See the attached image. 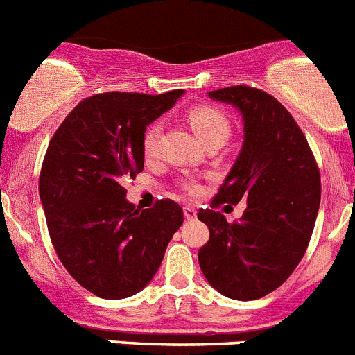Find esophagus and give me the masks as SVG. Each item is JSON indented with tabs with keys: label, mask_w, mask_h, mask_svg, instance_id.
Returning <instances> with one entry per match:
<instances>
[{
	"label": "esophagus",
	"mask_w": 355,
	"mask_h": 355,
	"mask_svg": "<svg viewBox=\"0 0 355 355\" xmlns=\"http://www.w3.org/2000/svg\"><path fill=\"white\" fill-rule=\"evenodd\" d=\"M183 211H184V218H187V220H193V218H197V209L192 208V206H184Z\"/></svg>",
	"instance_id": "1"
}]
</instances>
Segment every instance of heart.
<instances>
[{"label": "heart", "instance_id": "heart-1", "mask_svg": "<svg viewBox=\"0 0 355 355\" xmlns=\"http://www.w3.org/2000/svg\"><path fill=\"white\" fill-rule=\"evenodd\" d=\"M188 122L192 130L196 131V135L199 137L202 142L213 139V137H224L227 139L229 135V121L224 115V112L215 106L209 105H199L193 106L190 112H188ZM159 140V126L158 124H150L146 130L142 137V147L146 155H153L156 150ZM184 190L190 193L197 192V184L187 183L184 184Z\"/></svg>", "mask_w": 355, "mask_h": 355}]
</instances>
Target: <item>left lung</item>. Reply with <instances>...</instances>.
<instances>
[{
	"mask_svg": "<svg viewBox=\"0 0 355 355\" xmlns=\"http://www.w3.org/2000/svg\"><path fill=\"white\" fill-rule=\"evenodd\" d=\"M209 97L243 115V147L211 200L197 216L209 229L200 270L229 299L256 300L277 290L306 254L322 183L315 155L291 114L265 90L234 85ZM248 200L240 221L216 207Z\"/></svg>",
	"mask_w": 355,
	"mask_h": 355,
	"instance_id": "left-lung-1",
	"label": "left lung"
}]
</instances>
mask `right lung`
I'll use <instances>...</instances> for the list:
<instances>
[{
    "instance_id": "obj_1",
    "label": "right lung",
    "mask_w": 355,
    "mask_h": 355,
    "mask_svg": "<svg viewBox=\"0 0 355 355\" xmlns=\"http://www.w3.org/2000/svg\"><path fill=\"white\" fill-rule=\"evenodd\" d=\"M181 94L85 97L49 140L39 193L51 243L65 270L101 299H126L147 286L183 224L178 202L135 208L122 187L142 172L147 126Z\"/></svg>"
}]
</instances>
